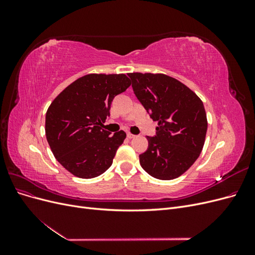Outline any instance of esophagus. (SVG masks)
<instances>
[{
	"label": "esophagus",
	"instance_id": "obj_1",
	"mask_svg": "<svg viewBox=\"0 0 255 255\" xmlns=\"http://www.w3.org/2000/svg\"><path fill=\"white\" fill-rule=\"evenodd\" d=\"M134 137H135V135L130 134V133H128V138H129V139H132V138H134Z\"/></svg>",
	"mask_w": 255,
	"mask_h": 255
}]
</instances>
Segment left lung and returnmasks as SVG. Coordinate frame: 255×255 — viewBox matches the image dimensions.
I'll use <instances>...</instances> for the list:
<instances>
[{
  "mask_svg": "<svg viewBox=\"0 0 255 255\" xmlns=\"http://www.w3.org/2000/svg\"><path fill=\"white\" fill-rule=\"evenodd\" d=\"M134 94L157 121L156 135L139 155L145 172L158 180L179 177L201 153L207 130L203 102L183 83L166 74L128 73Z\"/></svg>",
  "mask_w": 255,
  "mask_h": 255,
  "instance_id": "8db88e82",
  "label": "left lung"
}]
</instances>
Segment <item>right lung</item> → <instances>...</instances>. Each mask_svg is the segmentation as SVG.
I'll return each instance as SVG.
<instances>
[{"label": "right lung", "instance_id": "right-lung-1", "mask_svg": "<svg viewBox=\"0 0 255 255\" xmlns=\"http://www.w3.org/2000/svg\"><path fill=\"white\" fill-rule=\"evenodd\" d=\"M126 74H87L54 99L45 115V136L58 163L73 175L92 179L109 169L126 139L103 129L114 98L126 91Z\"/></svg>", "mask_w": 255, "mask_h": 255}]
</instances>
